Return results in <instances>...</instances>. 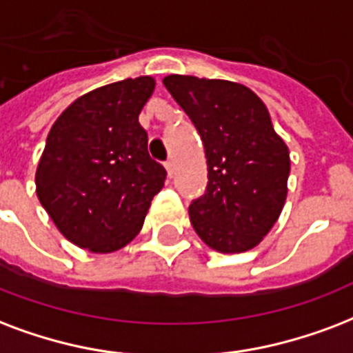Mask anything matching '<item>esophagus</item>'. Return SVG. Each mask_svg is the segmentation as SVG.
Masks as SVG:
<instances>
[{
    "instance_id": "obj_1",
    "label": "esophagus",
    "mask_w": 353,
    "mask_h": 353,
    "mask_svg": "<svg viewBox=\"0 0 353 353\" xmlns=\"http://www.w3.org/2000/svg\"><path fill=\"white\" fill-rule=\"evenodd\" d=\"M165 166H166V172H168V176H174V170H176V165H174V161H172V159H168V161H166L165 163Z\"/></svg>"
}]
</instances>
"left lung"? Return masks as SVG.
Instances as JSON below:
<instances>
[{"instance_id": "8db88e82", "label": "left lung", "mask_w": 353, "mask_h": 353, "mask_svg": "<svg viewBox=\"0 0 353 353\" xmlns=\"http://www.w3.org/2000/svg\"><path fill=\"white\" fill-rule=\"evenodd\" d=\"M163 83L205 148L209 181L188 207L190 224L216 252L252 250L279 219L290 172L289 148L266 105L233 81L168 75Z\"/></svg>"}]
</instances>
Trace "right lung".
<instances>
[{
  "label": "right lung",
  "instance_id": "add662e5",
  "mask_svg": "<svg viewBox=\"0 0 353 353\" xmlns=\"http://www.w3.org/2000/svg\"><path fill=\"white\" fill-rule=\"evenodd\" d=\"M153 88L148 75L105 85L75 99L51 125L34 176L37 196L79 248H123L165 185V166L150 157L139 123Z\"/></svg>",
  "mask_w": 353,
  "mask_h": 353
}]
</instances>
